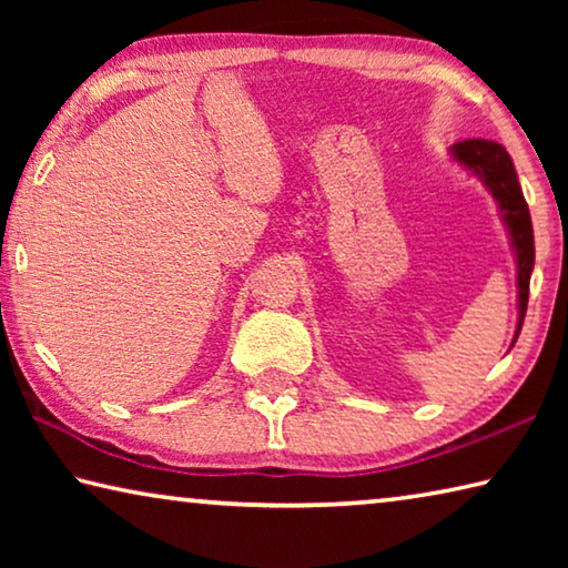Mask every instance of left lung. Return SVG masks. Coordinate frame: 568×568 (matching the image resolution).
Segmentation results:
<instances>
[{
	"mask_svg": "<svg viewBox=\"0 0 568 568\" xmlns=\"http://www.w3.org/2000/svg\"><path fill=\"white\" fill-rule=\"evenodd\" d=\"M454 155L458 162H464L468 170H474L476 175H480V180L486 182V187L494 192L496 203L501 205L508 233H511L518 263V328L514 335L516 341L524 325L528 305V281H531L534 271V227L521 185H518L514 162L508 158V152L491 140L458 142L454 148Z\"/></svg>",
	"mask_w": 568,
	"mask_h": 568,
	"instance_id": "1",
	"label": "left lung"
}]
</instances>
